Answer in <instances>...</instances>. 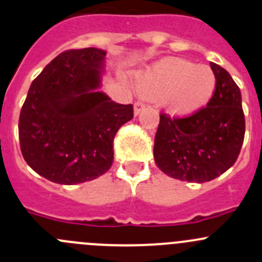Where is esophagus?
Masks as SVG:
<instances>
[{"instance_id":"34e87169","label":"esophagus","mask_w":262,"mask_h":262,"mask_svg":"<svg viewBox=\"0 0 262 262\" xmlns=\"http://www.w3.org/2000/svg\"><path fill=\"white\" fill-rule=\"evenodd\" d=\"M143 108H144V103L142 102V101H137V102H134V114H136V115H138Z\"/></svg>"}]
</instances>
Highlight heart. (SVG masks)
Returning a JSON list of instances; mask_svg holds the SVG:
<instances>
[{
	"label": "heart",
	"instance_id": "1",
	"mask_svg": "<svg viewBox=\"0 0 262 262\" xmlns=\"http://www.w3.org/2000/svg\"><path fill=\"white\" fill-rule=\"evenodd\" d=\"M216 85L212 70L183 58H165L138 77L142 93L162 97L172 114L187 115L204 107Z\"/></svg>",
	"mask_w": 262,
	"mask_h": 262
}]
</instances>
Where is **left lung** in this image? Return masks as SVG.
Instances as JSON below:
<instances>
[{
    "label": "left lung",
    "instance_id": "left-lung-1",
    "mask_svg": "<svg viewBox=\"0 0 262 262\" xmlns=\"http://www.w3.org/2000/svg\"><path fill=\"white\" fill-rule=\"evenodd\" d=\"M216 85L206 106L183 118L160 114L155 162L174 179L204 183L233 166L245 139L239 87L229 73L210 62Z\"/></svg>",
    "mask_w": 262,
    "mask_h": 262
}]
</instances>
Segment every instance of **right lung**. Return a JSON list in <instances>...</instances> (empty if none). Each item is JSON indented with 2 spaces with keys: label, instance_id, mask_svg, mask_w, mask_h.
<instances>
[{
  "label": "right lung",
  "instance_id": "1",
  "mask_svg": "<svg viewBox=\"0 0 262 262\" xmlns=\"http://www.w3.org/2000/svg\"><path fill=\"white\" fill-rule=\"evenodd\" d=\"M105 56L93 47L63 51L30 85L20 111V149L51 182L73 185L105 174L116 133L133 119V105L97 91Z\"/></svg>",
  "mask_w": 262,
  "mask_h": 262
}]
</instances>
